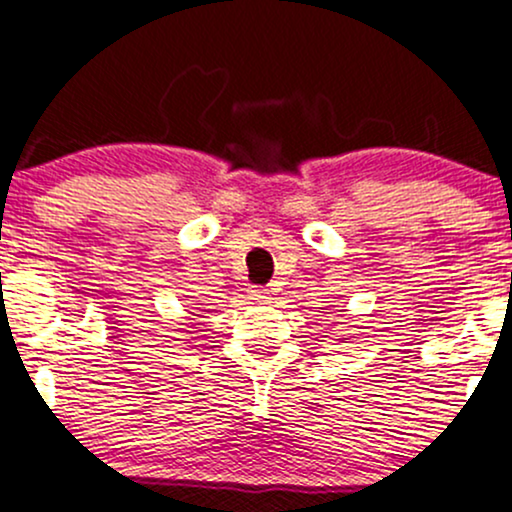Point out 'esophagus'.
<instances>
[{"label": "esophagus", "instance_id": "esophagus-1", "mask_svg": "<svg viewBox=\"0 0 512 512\" xmlns=\"http://www.w3.org/2000/svg\"><path fill=\"white\" fill-rule=\"evenodd\" d=\"M250 299L252 301H267L269 299V291L265 286H252L250 289Z\"/></svg>", "mask_w": 512, "mask_h": 512}]
</instances>
